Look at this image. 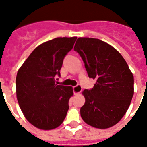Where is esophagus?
<instances>
[{"mask_svg": "<svg viewBox=\"0 0 147 147\" xmlns=\"http://www.w3.org/2000/svg\"><path fill=\"white\" fill-rule=\"evenodd\" d=\"M81 90H82V87H81L80 85H77V86L73 87V92L75 95L79 94L80 92H81Z\"/></svg>", "mask_w": 147, "mask_h": 147, "instance_id": "34e87169", "label": "esophagus"}]
</instances>
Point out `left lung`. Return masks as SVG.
<instances>
[{
  "instance_id": "8db88e82",
  "label": "left lung",
  "mask_w": 147,
  "mask_h": 147,
  "mask_svg": "<svg viewBox=\"0 0 147 147\" xmlns=\"http://www.w3.org/2000/svg\"><path fill=\"white\" fill-rule=\"evenodd\" d=\"M90 78L96 82L84 90L81 116L97 129H108L120 121L134 94V78L125 59L113 46L98 39L79 37L74 47Z\"/></svg>"
}]
</instances>
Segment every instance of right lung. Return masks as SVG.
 Instances as JSON below:
<instances>
[{
	"label": "right lung",
	"mask_w": 147,
	"mask_h": 147,
	"mask_svg": "<svg viewBox=\"0 0 147 147\" xmlns=\"http://www.w3.org/2000/svg\"><path fill=\"white\" fill-rule=\"evenodd\" d=\"M77 37H57L42 43L19 68L16 81L18 105L30 124L42 130L60 126L73 96L71 86L57 85L64 57Z\"/></svg>",
	"instance_id": "obj_1"
}]
</instances>
